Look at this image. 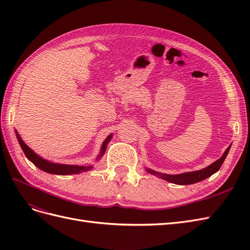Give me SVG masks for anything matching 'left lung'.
Wrapping results in <instances>:
<instances>
[{"instance_id": "obj_1", "label": "left lung", "mask_w": 250, "mask_h": 250, "mask_svg": "<svg viewBox=\"0 0 250 250\" xmlns=\"http://www.w3.org/2000/svg\"><path fill=\"white\" fill-rule=\"evenodd\" d=\"M230 146L225 150V152L223 153V155L217 160L215 163L211 164L208 167L204 168L202 170L199 171H194V172H188V173H183V174H178V175H169V174H160L155 171H152L150 169H147V171L153 175H158L161 178L169 181V183L172 184H176V185H181V186H186V185H192L195 183H199V181L206 179L209 176L213 175L214 173H216L219 169L221 168V166L224 162V160L226 158L229 154Z\"/></svg>"}]
</instances>
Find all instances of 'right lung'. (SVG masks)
Masks as SVG:
<instances>
[{
  "label": "right lung",
  "mask_w": 250,
  "mask_h": 250,
  "mask_svg": "<svg viewBox=\"0 0 250 250\" xmlns=\"http://www.w3.org/2000/svg\"><path fill=\"white\" fill-rule=\"evenodd\" d=\"M17 137H18V141L20 143V145L24 151L25 155L27 156L28 160L31 161L36 167H39L41 170L48 172L51 174H56V175H69V174H76V173H80L83 171H88L92 169V166H88V167H84V166H75V165H62V164H53L50 163L46 160H43L41 156H39L37 154H35L33 151L30 149L26 144L22 142V140L21 139L20 135L17 132ZM111 139V135L104 141L102 148H101V153L99 155V157H101L103 155V153L105 152V149H106V145L107 143L109 142V140ZM98 157V158H99Z\"/></svg>",
  "instance_id": "add662e5"
}]
</instances>
